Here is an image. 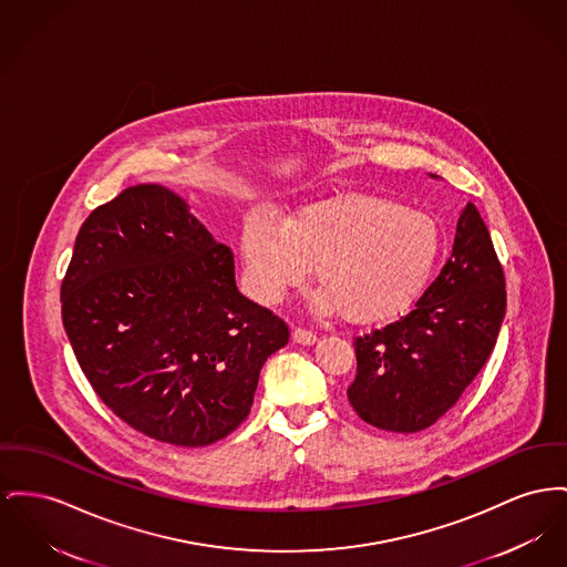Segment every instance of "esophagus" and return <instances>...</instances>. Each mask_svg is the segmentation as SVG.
Here are the masks:
<instances>
[{"mask_svg":"<svg viewBox=\"0 0 567 567\" xmlns=\"http://www.w3.org/2000/svg\"><path fill=\"white\" fill-rule=\"evenodd\" d=\"M291 338H293V342L303 344V347H308V344H315V342H317V336H315V333L308 332V330H301V328H296L293 333H291Z\"/></svg>","mask_w":567,"mask_h":567,"instance_id":"1","label":"esophagus"}]
</instances>
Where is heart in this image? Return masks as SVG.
Instances as JSON below:
<instances>
[{
	"label": "heart",
	"mask_w": 567,
	"mask_h": 567,
	"mask_svg": "<svg viewBox=\"0 0 567 567\" xmlns=\"http://www.w3.org/2000/svg\"><path fill=\"white\" fill-rule=\"evenodd\" d=\"M443 250L433 214L372 195H340L296 209L287 223L246 218L241 261L250 293L274 303L315 267L312 306L353 323L394 319L420 298Z\"/></svg>",
	"instance_id": "heart-1"
}]
</instances>
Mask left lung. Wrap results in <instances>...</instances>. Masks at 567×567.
I'll return each mask as SVG.
<instances>
[{"label":"left lung","mask_w":567,"mask_h":567,"mask_svg":"<svg viewBox=\"0 0 567 567\" xmlns=\"http://www.w3.org/2000/svg\"><path fill=\"white\" fill-rule=\"evenodd\" d=\"M436 177V175H431ZM505 276L491 234L466 203L452 257L399 321L355 338V413L381 431L417 433L456 404L495 349Z\"/></svg>","instance_id":"8db88e82"}]
</instances>
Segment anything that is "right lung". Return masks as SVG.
<instances>
[{
	"label": "right lung",
	"instance_id": "add662e5",
	"mask_svg": "<svg viewBox=\"0 0 567 567\" xmlns=\"http://www.w3.org/2000/svg\"><path fill=\"white\" fill-rule=\"evenodd\" d=\"M62 321L102 402L182 447L234 433L267 358L289 342L282 319L237 291L231 248L158 184L126 188L83 223Z\"/></svg>",
	"mask_w": 567,
	"mask_h": 567
}]
</instances>
